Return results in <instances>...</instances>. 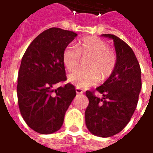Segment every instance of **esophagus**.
<instances>
[{
    "label": "esophagus",
    "instance_id": "1",
    "mask_svg": "<svg viewBox=\"0 0 153 153\" xmlns=\"http://www.w3.org/2000/svg\"><path fill=\"white\" fill-rule=\"evenodd\" d=\"M76 92L77 94H82V93H83V90L81 89V88H79V87H76Z\"/></svg>",
    "mask_w": 153,
    "mask_h": 153
}]
</instances>
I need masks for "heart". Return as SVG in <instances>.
<instances>
[{
  "mask_svg": "<svg viewBox=\"0 0 153 153\" xmlns=\"http://www.w3.org/2000/svg\"><path fill=\"white\" fill-rule=\"evenodd\" d=\"M83 60L86 62L87 70H81L69 76V82L79 88H87L98 82L99 80H107L113 73L116 66V56L108 48V45L97 36L83 38L77 47L68 46L62 54V62L69 72L78 69Z\"/></svg>",
  "mask_w": 153,
  "mask_h": 153,
  "instance_id": "1",
  "label": "heart"
}]
</instances>
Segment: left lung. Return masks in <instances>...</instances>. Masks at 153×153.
I'll use <instances>...</instances> for the list:
<instances>
[{"instance_id": "obj_1", "label": "left lung", "mask_w": 153, "mask_h": 153, "mask_svg": "<svg viewBox=\"0 0 153 153\" xmlns=\"http://www.w3.org/2000/svg\"><path fill=\"white\" fill-rule=\"evenodd\" d=\"M112 39L117 54L113 73L94 91H87L89 104L85 111L87 129L101 137L117 134L131 120L138 102L142 88L141 68L133 51L122 39L114 35L103 34Z\"/></svg>"}]
</instances>
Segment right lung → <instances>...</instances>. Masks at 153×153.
I'll return each instance as SVG.
<instances>
[{
	"mask_svg": "<svg viewBox=\"0 0 153 153\" xmlns=\"http://www.w3.org/2000/svg\"><path fill=\"white\" fill-rule=\"evenodd\" d=\"M76 33L52 27L32 41L22 59L17 80V97L24 121L35 131L51 134L58 131L66 110L76 97L75 87L67 83L62 54Z\"/></svg>",
	"mask_w": 153,
	"mask_h": 153,
	"instance_id": "add662e5",
	"label": "right lung"
}]
</instances>
